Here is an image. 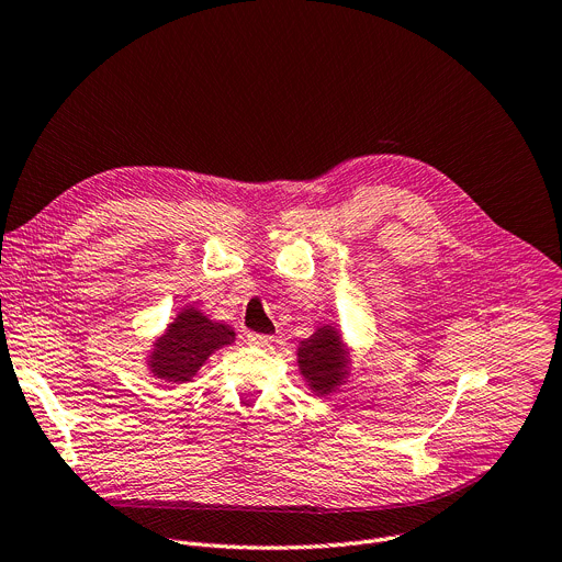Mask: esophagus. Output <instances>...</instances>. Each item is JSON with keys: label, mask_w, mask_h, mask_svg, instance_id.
Here are the masks:
<instances>
[{"label": "esophagus", "mask_w": 562, "mask_h": 562, "mask_svg": "<svg viewBox=\"0 0 562 562\" xmlns=\"http://www.w3.org/2000/svg\"><path fill=\"white\" fill-rule=\"evenodd\" d=\"M248 342L258 347H269L273 342V336L269 334H248Z\"/></svg>", "instance_id": "esophagus-1"}]
</instances>
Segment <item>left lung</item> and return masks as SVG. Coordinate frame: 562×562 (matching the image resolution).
I'll list each match as a JSON object with an SVG mask.
<instances>
[{
    "label": "left lung",
    "mask_w": 562,
    "mask_h": 562,
    "mask_svg": "<svg viewBox=\"0 0 562 562\" xmlns=\"http://www.w3.org/2000/svg\"><path fill=\"white\" fill-rule=\"evenodd\" d=\"M297 363L312 390L327 394L340 385L347 361L338 331L325 325L310 340H302L297 349Z\"/></svg>",
    "instance_id": "1"
}]
</instances>
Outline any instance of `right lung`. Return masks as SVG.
I'll return each instance as SVG.
<instances>
[{"instance_id": "1", "label": "right lung", "mask_w": 562, "mask_h": 562, "mask_svg": "<svg viewBox=\"0 0 562 562\" xmlns=\"http://www.w3.org/2000/svg\"><path fill=\"white\" fill-rule=\"evenodd\" d=\"M235 340V331L226 325L213 323L194 307L179 314L168 331L157 340L151 351L149 368L157 379L170 383H186L206 363L209 356Z\"/></svg>"}]
</instances>
